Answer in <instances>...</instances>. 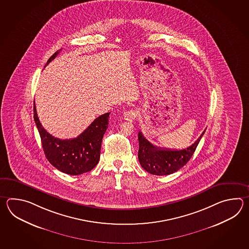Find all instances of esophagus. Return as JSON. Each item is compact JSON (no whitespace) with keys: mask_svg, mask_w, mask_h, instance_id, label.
Wrapping results in <instances>:
<instances>
[{"mask_svg":"<svg viewBox=\"0 0 249 249\" xmlns=\"http://www.w3.org/2000/svg\"><path fill=\"white\" fill-rule=\"evenodd\" d=\"M136 117H137V111L134 109H131L124 114V118L129 122H133L136 119Z\"/></svg>","mask_w":249,"mask_h":249,"instance_id":"34e87169","label":"esophagus"}]
</instances>
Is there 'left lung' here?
I'll return each mask as SVG.
<instances>
[{
	"instance_id": "left-lung-1",
	"label": "left lung",
	"mask_w": 249,
	"mask_h": 249,
	"mask_svg": "<svg viewBox=\"0 0 249 249\" xmlns=\"http://www.w3.org/2000/svg\"><path fill=\"white\" fill-rule=\"evenodd\" d=\"M206 131L202 132L195 142L183 149H169L154 146L139 132L138 159L144 170L154 175L174 174L184 166L195 152L198 143Z\"/></svg>"
}]
</instances>
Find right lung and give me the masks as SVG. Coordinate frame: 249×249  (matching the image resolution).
I'll use <instances>...</instances> for the list:
<instances>
[{
  "label": "right lung",
  "instance_id": "right-lung-1",
  "mask_svg": "<svg viewBox=\"0 0 249 249\" xmlns=\"http://www.w3.org/2000/svg\"><path fill=\"white\" fill-rule=\"evenodd\" d=\"M59 52L54 53L46 65L56 58ZM109 114L108 112L97 117L77 137L60 140L53 137L42 127L34 102V118L48 161L67 175H79L93 169L100 160L101 142L108 126Z\"/></svg>",
  "mask_w": 249,
  "mask_h": 249
}]
</instances>
